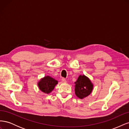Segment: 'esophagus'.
<instances>
[{
	"instance_id": "obj_1",
	"label": "esophagus",
	"mask_w": 129,
	"mask_h": 129,
	"mask_svg": "<svg viewBox=\"0 0 129 129\" xmlns=\"http://www.w3.org/2000/svg\"><path fill=\"white\" fill-rule=\"evenodd\" d=\"M61 80H62V82H63V83H66V82H67V81H66V80L64 79V78H62Z\"/></svg>"
}]
</instances>
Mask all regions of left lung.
<instances>
[{
	"mask_svg": "<svg viewBox=\"0 0 129 129\" xmlns=\"http://www.w3.org/2000/svg\"><path fill=\"white\" fill-rule=\"evenodd\" d=\"M75 92L77 97L82 99L90 94L93 85L87 77L85 75H80L75 82Z\"/></svg>",
	"mask_w": 129,
	"mask_h": 129,
	"instance_id": "8db88e82",
	"label": "left lung"
}]
</instances>
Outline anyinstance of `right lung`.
Masks as SVG:
<instances>
[{
    "instance_id": "1",
    "label": "right lung",
    "mask_w": 129,
    "mask_h": 129,
    "mask_svg": "<svg viewBox=\"0 0 129 129\" xmlns=\"http://www.w3.org/2000/svg\"><path fill=\"white\" fill-rule=\"evenodd\" d=\"M57 84V81L49 76H45L38 83V86L40 90L46 93H49L54 89Z\"/></svg>"
}]
</instances>
